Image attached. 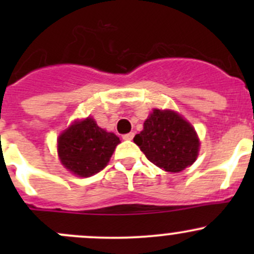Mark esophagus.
I'll use <instances>...</instances> for the list:
<instances>
[{
	"label": "esophagus",
	"instance_id": "34e87169",
	"mask_svg": "<svg viewBox=\"0 0 254 254\" xmlns=\"http://www.w3.org/2000/svg\"><path fill=\"white\" fill-rule=\"evenodd\" d=\"M123 139H124V140H132V139H134V132H129V134L123 135Z\"/></svg>",
	"mask_w": 254,
	"mask_h": 254
}]
</instances>
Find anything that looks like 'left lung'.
Masks as SVG:
<instances>
[{
	"label": "left lung",
	"mask_w": 254,
	"mask_h": 254,
	"mask_svg": "<svg viewBox=\"0 0 254 254\" xmlns=\"http://www.w3.org/2000/svg\"><path fill=\"white\" fill-rule=\"evenodd\" d=\"M134 142L147 160L167 172H181L198 157V135L190 123L173 111L153 109Z\"/></svg>",
	"instance_id": "obj_1"
}]
</instances>
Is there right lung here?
Listing matches in <instances>:
<instances>
[{
  "label": "right lung",
  "instance_id": "1",
  "mask_svg": "<svg viewBox=\"0 0 254 254\" xmlns=\"http://www.w3.org/2000/svg\"><path fill=\"white\" fill-rule=\"evenodd\" d=\"M119 137L99 127L94 119L75 122L58 139V153L66 170L91 177L108 165Z\"/></svg>",
  "mask_w": 254,
  "mask_h": 254
}]
</instances>
